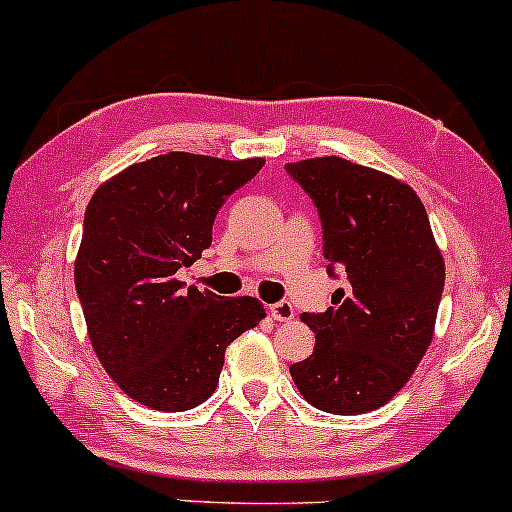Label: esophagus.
<instances>
[{"instance_id": "obj_1", "label": "esophagus", "mask_w": 512, "mask_h": 512, "mask_svg": "<svg viewBox=\"0 0 512 512\" xmlns=\"http://www.w3.org/2000/svg\"><path fill=\"white\" fill-rule=\"evenodd\" d=\"M271 315H273V320H281V323H286V320L295 318V308L288 303V300H281V303L271 305Z\"/></svg>"}]
</instances>
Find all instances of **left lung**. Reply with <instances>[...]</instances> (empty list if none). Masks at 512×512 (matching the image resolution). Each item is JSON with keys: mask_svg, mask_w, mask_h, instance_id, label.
Returning a JSON list of instances; mask_svg holds the SVG:
<instances>
[{"mask_svg": "<svg viewBox=\"0 0 512 512\" xmlns=\"http://www.w3.org/2000/svg\"><path fill=\"white\" fill-rule=\"evenodd\" d=\"M286 172L318 207L328 273L340 268L347 278L333 308L303 313L315 350L291 365V377L315 409L372 412L409 382L429 350L444 258L409 184L342 157L291 162Z\"/></svg>", "mask_w": 512, "mask_h": 512, "instance_id": "1", "label": "left lung"}]
</instances>
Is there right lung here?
Returning <instances> with one entry per match:
<instances>
[{
  "mask_svg": "<svg viewBox=\"0 0 512 512\" xmlns=\"http://www.w3.org/2000/svg\"><path fill=\"white\" fill-rule=\"evenodd\" d=\"M263 165L167 152L103 182L88 202L73 268L78 300L100 365L135 402L157 412L207 402L226 347L266 318L261 300L175 278L212 246L226 197Z\"/></svg>",
  "mask_w": 512,
  "mask_h": 512,
  "instance_id": "right-lung-1",
  "label": "right lung"
}]
</instances>
